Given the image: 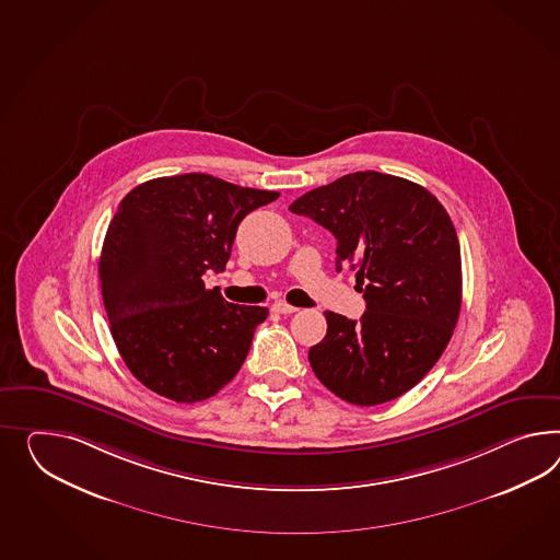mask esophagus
Listing matches in <instances>:
<instances>
[{
  "mask_svg": "<svg viewBox=\"0 0 560 560\" xmlns=\"http://www.w3.org/2000/svg\"><path fill=\"white\" fill-rule=\"evenodd\" d=\"M273 313H278V315H292V313H296L299 308L296 306H292V304H288L284 301L273 302L272 304Z\"/></svg>",
  "mask_w": 560,
  "mask_h": 560,
  "instance_id": "esophagus-1",
  "label": "esophagus"
}]
</instances>
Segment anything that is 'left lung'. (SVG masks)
Masks as SVG:
<instances>
[{
    "mask_svg": "<svg viewBox=\"0 0 560 560\" xmlns=\"http://www.w3.org/2000/svg\"><path fill=\"white\" fill-rule=\"evenodd\" d=\"M337 240V272H355L359 320L327 311L308 361L320 384L358 406L396 400L439 361L460 311L457 231L427 188L392 174H345L288 207Z\"/></svg>",
    "mask_w": 560,
    "mask_h": 560,
    "instance_id": "8db88e82",
    "label": "left lung"
}]
</instances>
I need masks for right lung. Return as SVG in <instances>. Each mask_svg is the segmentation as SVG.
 Wrapping results in <instances>:
<instances>
[{"instance_id": "1", "label": "right lung", "mask_w": 560, "mask_h": 560, "mask_svg": "<svg viewBox=\"0 0 560 560\" xmlns=\"http://www.w3.org/2000/svg\"><path fill=\"white\" fill-rule=\"evenodd\" d=\"M278 197L188 173L148 180L119 202L101 249V294L117 351L148 389L192 404L240 372L268 308L228 302L202 276L225 270L242 219Z\"/></svg>"}]
</instances>
